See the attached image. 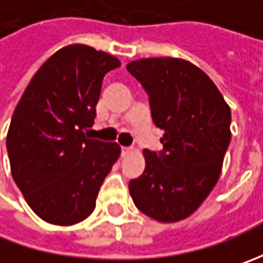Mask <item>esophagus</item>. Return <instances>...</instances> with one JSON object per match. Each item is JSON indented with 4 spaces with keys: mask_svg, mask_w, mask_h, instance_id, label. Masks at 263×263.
I'll use <instances>...</instances> for the list:
<instances>
[{
    "mask_svg": "<svg viewBox=\"0 0 263 263\" xmlns=\"http://www.w3.org/2000/svg\"><path fill=\"white\" fill-rule=\"evenodd\" d=\"M132 152H133V149H132V147H123V149H121V155H123V157L130 155Z\"/></svg>",
    "mask_w": 263,
    "mask_h": 263,
    "instance_id": "1",
    "label": "esophagus"
}]
</instances>
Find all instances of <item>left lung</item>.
Here are the masks:
<instances>
[{
  "mask_svg": "<svg viewBox=\"0 0 263 263\" xmlns=\"http://www.w3.org/2000/svg\"><path fill=\"white\" fill-rule=\"evenodd\" d=\"M145 87L162 152L145 149L143 174L128 190L140 212L159 222L190 217L217 184L231 140V109L203 70L183 58L127 64Z\"/></svg>",
  "mask_w": 263,
  "mask_h": 263,
  "instance_id": "8db88e82",
  "label": "left lung"
}]
</instances>
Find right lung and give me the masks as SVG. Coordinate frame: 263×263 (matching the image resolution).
I'll return each mask as SVG.
<instances>
[{
    "mask_svg": "<svg viewBox=\"0 0 263 263\" xmlns=\"http://www.w3.org/2000/svg\"><path fill=\"white\" fill-rule=\"evenodd\" d=\"M120 60L83 44L58 49L32 77L7 133L11 174L27 205L54 226H73L95 209L101 184L121 154L87 135L102 79Z\"/></svg>",
    "mask_w": 263,
    "mask_h": 263,
    "instance_id": "1",
    "label": "right lung"
}]
</instances>
